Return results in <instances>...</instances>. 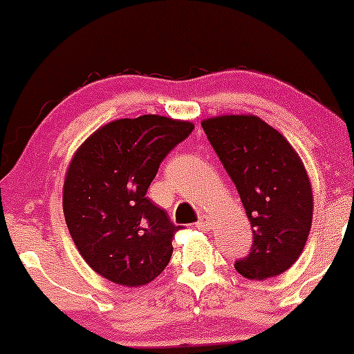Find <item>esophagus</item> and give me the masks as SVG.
<instances>
[{
	"instance_id": "1",
	"label": "esophagus",
	"mask_w": 354,
	"mask_h": 354,
	"mask_svg": "<svg viewBox=\"0 0 354 354\" xmlns=\"http://www.w3.org/2000/svg\"><path fill=\"white\" fill-rule=\"evenodd\" d=\"M195 227H198V230H202V231H209L210 230L209 217H205V216L200 217L197 223H195Z\"/></svg>"
}]
</instances>
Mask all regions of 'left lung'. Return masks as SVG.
<instances>
[{
	"instance_id": "8db88e82",
	"label": "left lung",
	"mask_w": 354,
	"mask_h": 354,
	"mask_svg": "<svg viewBox=\"0 0 354 354\" xmlns=\"http://www.w3.org/2000/svg\"><path fill=\"white\" fill-rule=\"evenodd\" d=\"M210 145L233 180L253 231L248 255L234 269L263 281L288 270L305 248L313 197L301 159L277 130L257 116L202 121Z\"/></svg>"
}]
</instances>
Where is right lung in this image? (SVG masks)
Returning <instances> with one entry per match:
<instances>
[{
  "label": "right lung",
  "instance_id": "1",
  "mask_svg": "<svg viewBox=\"0 0 354 354\" xmlns=\"http://www.w3.org/2000/svg\"><path fill=\"white\" fill-rule=\"evenodd\" d=\"M194 128L156 114L116 120L71 159L63 187L68 231L91 269L108 281L142 286L169 263L180 226L145 194L160 162Z\"/></svg>",
  "mask_w": 354,
  "mask_h": 354
}]
</instances>
